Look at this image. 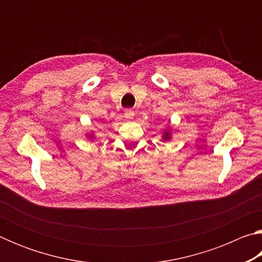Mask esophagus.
<instances>
[{"label": "esophagus", "instance_id": "obj_1", "mask_svg": "<svg viewBox=\"0 0 262 262\" xmlns=\"http://www.w3.org/2000/svg\"><path fill=\"white\" fill-rule=\"evenodd\" d=\"M134 111L133 110H130V108H127L126 111H125V117H126V119H128V120H129V119H133V117H134Z\"/></svg>", "mask_w": 262, "mask_h": 262}]
</instances>
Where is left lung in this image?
Listing matches in <instances>:
<instances>
[{"label":"left lung","mask_w":262,"mask_h":262,"mask_svg":"<svg viewBox=\"0 0 262 262\" xmlns=\"http://www.w3.org/2000/svg\"><path fill=\"white\" fill-rule=\"evenodd\" d=\"M170 139H171V133H170V130H165V132H164L163 140L167 141V140H170Z\"/></svg>","instance_id":"8db88e82"}]
</instances>
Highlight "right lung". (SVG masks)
<instances>
[{
    "label": "right lung",
    "mask_w": 262,
    "mask_h": 262,
    "mask_svg": "<svg viewBox=\"0 0 262 262\" xmlns=\"http://www.w3.org/2000/svg\"><path fill=\"white\" fill-rule=\"evenodd\" d=\"M89 136H90V139H91V137H92V135H89Z\"/></svg>",
    "instance_id": "obj_1"
}]
</instances>
